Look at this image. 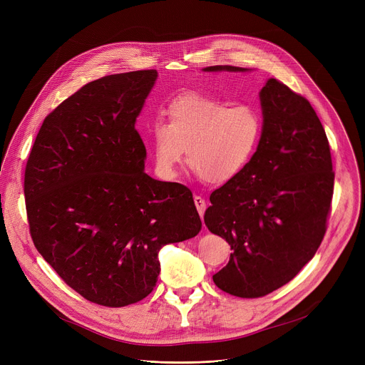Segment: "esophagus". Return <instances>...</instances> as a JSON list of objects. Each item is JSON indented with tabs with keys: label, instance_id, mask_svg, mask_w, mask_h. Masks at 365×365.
Here are the masks:
<instances>
[{
	"label": "esophagus",
	"instance_id": "1",
	"mask_svg": "<svg viewBox=\"0 0 365 365\" xmlns=\"http://www.w3.org/2000/svg\"><path fill=\"white\" fill-rule=\"evenodd\" d=\"M193 202H195L196 210H197V212H199V215H200V218H202L203 214H205V210H206V202H205V199L200 197V196H195V197H193Z\"/></svg>",
	"mask_w": 365,
	"mask_h": 365
}]
</instances>
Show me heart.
I'll list each match as a JSON object with an SVG mask.
<instances>
[{
    "mask_svg": "<svg viewBox=\"0 0 365 365\" xmlns=\"http://www.w3.org/2000/svg\"><path fill=\"white\" fill-rule=\"evenodd\" d=\"M168 123L154 121L150 130L158 172L172 179L182 162L207 183L235 179L250 163L262 137V118L248 103H228L217 96L185 93L168 107Z\"/></svg>",
    "mask_w": 365,
    "mask_h": 365,
    "instance_id": "b5f03b06",
    "label": "heart"
}]
</instances>
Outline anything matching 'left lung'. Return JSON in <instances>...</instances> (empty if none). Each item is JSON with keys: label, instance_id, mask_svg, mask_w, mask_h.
I'll list each match as a JSON object with an SVG mask.
<instances>
[{"label": "left lung", "instance_id": "obj_1", "mask_svg": "<svg viewBox=\"0 0 365 365\" xmlns=\"http://www.w3.org/2000/svg\"><path fill=\"white\" fill-rule=\"evenodd\" d=\"M259 101L263 131L252 159L212 192L203 217L207 230L232 250L214 283L247 299L289 283L315 255L327 232L335 179L325 130L309 101L277 79L267 81Z\"/></svg>", "mask_w": 365, "mask_h": 365}]
</instances>
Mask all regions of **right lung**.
Returning <instances> with one entry per match:
<instances>
[{"instance_id": "obj_1", "label": "right lung", "mask_w": 365, "mask_h": 365, "mask_svg": "<svg viewBox=\"0 0 365 365\" xmlns=\"http://www.w3.org/2000/svg\"><path fill=\"white\" fill-rule=\"evenodd\" d=\"M158 71L83 85L43 121L24 173L31 240L86 300L121 307L151 293L159 251L199 234L190 189L144 173L135 120Z\"/></svg>"}]
</instances>
